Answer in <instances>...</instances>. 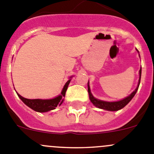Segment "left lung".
<instances>
[{
  "mask_svg": "<svg viewBox=\"0 0 154 154\" xmlns=\"http://www.w3.org/2000/svg\"><path fill=\"white\" fill-rule=\"evenodd\" d=\"M136 51H138V50L136 49ZM139 53V51H138ZM140 57V56H139ZM141 75H142V67H141L140 70H139V83H138L137 87L136 88V89L130 94L127 97H126L125 98L122 99V100H118V101H105V100H99V99L95 98L94 96L92 95L91 92V90H90V86L88 84V95H89V99L91 100V103L94 104V106L99 109H102L107 110V111H118L119 109H122V108H124L130 100L133 99V97H134L135 94H136V91H137L138 88H139V84H140V80H141Z\"/></svg>",
  "mask_w": 154,
  "mask_h": 154,
  "instance_id": "obj_1",
  "label": "left lung"
}]
</instances>
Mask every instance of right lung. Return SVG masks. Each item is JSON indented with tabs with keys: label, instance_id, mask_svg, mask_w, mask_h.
<instances>
[{
	"label": "right lung",
	"instance_id": "right-lung-1",
	"mask_svg": "<svg viewBox=\"0 0 154 154\" xmlns=\"http://www.w3.org/2000/svg\"><path fill=\"white\" fill-rule=\"evenodd\" d=\"M71 78H72V76L70 77L69 80L66 82L60 94L52 99H27L21 96L18 93H16L19 98L24 102V104L27 105L32 110L38 112H46L55 109L56 107L60 106L63 103V100H64V97L66 95V90H67L68 84L70 83Z\"/></svg>",
	"mask_w": 154,
	"mask_h": 154
}]
</instances>
